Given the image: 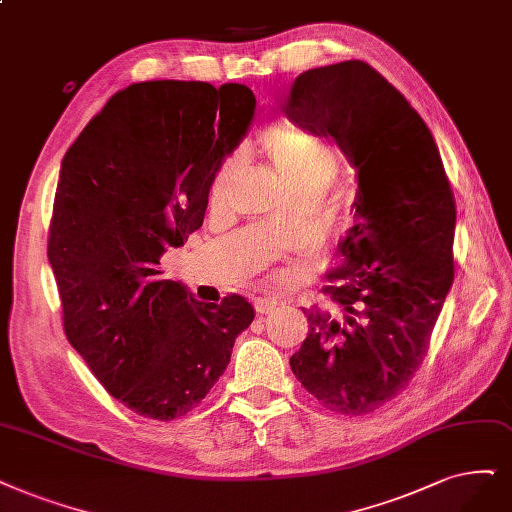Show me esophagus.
<instances>
[{
  "instance_id": "obj_1",
  "label": "esophagus",
  "mask_w": 512,
  "mask_h": 512,
  "mask_svg": "<svg viewBox=\"0 0 512 512\" xmlns=\"http://www.w3.org/2000/svg\"><path fill=\"white\" fill-rule=\"evenodd\" d=\"M278 308V301L276 299H268V297H261V299H255V310L257 314H270Z\"/></svg>"
}]
</instances>
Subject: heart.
I'll list each match as a JSON object with an SVG mask.
<instances>
[{"label": "heart", "mask_w": 512, "mask_h": 512, "mask_svg": "<svg viewBox=\"0 0 512 512\" xmlns=\"http://www.w3.org/2000/svg\"><path fill=\"white\" fill-rule=\"evenodd\" d=\"M263 149L274 160L293 192H323L337 173V156L333 147L310 132L295 126H272L261 137ZM238 175V160L227 158L211 183V202L223 206L230 198ZM261 259H266L263 253Z\"/></svg>", "instance_id": "b5f03b06"}]
</instances>
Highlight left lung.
<instances>
[{
	"label": "left lung",
	"mask_w": 512,
	"mask_h": 512,
	"mask_svg": "<svg viewBox=\"0 0 512 512\" xmlns=\"http://www.w3.org/2000/svg\"><path fill=\"white\" fill-rule=\"evenodd\" d=\"M287 118L331 135L356 168L354 225L325 293L344 320L306 310L291 356L297 380L331 411L363 415L401 394L422 365L453 282L456 202L428 126L363 61L297 75Z\"/></svg>",
	"instance_id": "left-lung-1"
}]
</instances>
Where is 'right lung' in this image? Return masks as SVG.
Listing matches in <instances>:
<instances>
[{
	"mask_svg": "<svg viewBox=\"0 0 512 512\" xmlns=\"http://www.w3.org/2000/svg\"><path fill=\"white\" fill-rule=\"evenodd\" d=\"M244 84L156 80L107 101L61 164L48 238L69 344L124 407L168 422L200 405L255 310L198 301L160 259L204 221L223 160L249 132Z\"/></svg>",
	"mask_w": 512,
	"mask_h": 512,
	"instance_id": "add662e5",
	"label": "right lung"
}]
</instances>
